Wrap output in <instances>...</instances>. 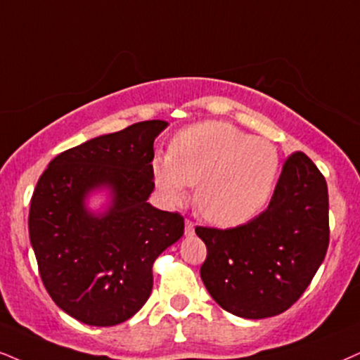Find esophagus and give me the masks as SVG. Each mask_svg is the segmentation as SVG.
I'll return each mask as SVG.
<instances>
[{
  "mask_svg": "<svg viewBox=\"0 0 360 360\" xmlns=\"http://www.w3.org/2000/svg\"><path fill=\"white\" fill-rule=\"evenodd\" d=\"M184 234L186 236H194V222L193 221H186V226H184Z\"/></svg>",
  "mask_w": 360,
  "mask_h": 360,
  "instance_id": "obj_1",
  "label": "esophagus"
}]
</instances>
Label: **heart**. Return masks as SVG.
<instances>
[{"label": "heart", "instance_id": "obj_1", "mask_svg": "<svg viewBox=\"0 0 360 360\" xmlns=\"http://www.w3.org/2000/svg\"><path fill=\"white\" fill-rule=\"evenodd\" d=\"M277 151L267 141L251 138L227 122H201L181 131L171 153L156 156L154 176L171 201H181L191 184H199V211L219 226L251 219L269 199Z\"/></svg>", "mask_w": 360, "mask_h": 360}]
</instances>
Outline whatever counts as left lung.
<instances>
[{"label": "left lung", "instance_id": "left-lung-1", "mask_svg": "<svg viewBox=\"0 0 360 360\" xmlns=\"http://www.w3.org/2000/svg\"><path fill=\"white\" fill-rule=\"evenodd\" d=\"M207 248L201 279L224 311L264 319L288 311L329 248V194L322 172L295 151L282 165L269 206L245 224L195 227Z\"/></svg>", "mask_w": 360, "mask_h": 360}]
</instances>
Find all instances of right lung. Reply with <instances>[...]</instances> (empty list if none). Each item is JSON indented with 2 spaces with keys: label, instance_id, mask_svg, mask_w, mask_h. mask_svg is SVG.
I'll list each match as a JSON object with an SVG mask.
<instances>
[{
  "label": "right lung",
  "instance_id": "right-lung-1",
  "mask_svg": "<svg viewBox=\"0 0 360 360\" xmlns=\"http://www.w3.org/2000/svg\"><path fill=\"white\" fill-rule=\"evenodd\" d=\"M166 121H143L58 154L36 184L30 239L54 304L88 326L133 317L153 290V264L184 234L179 212L148 202L154 139ZM113 189L104 217L84 209L91 188Z\"/></svg>",
  "mask_w": 360,
  "mask_h": 360
}]
</instances>
